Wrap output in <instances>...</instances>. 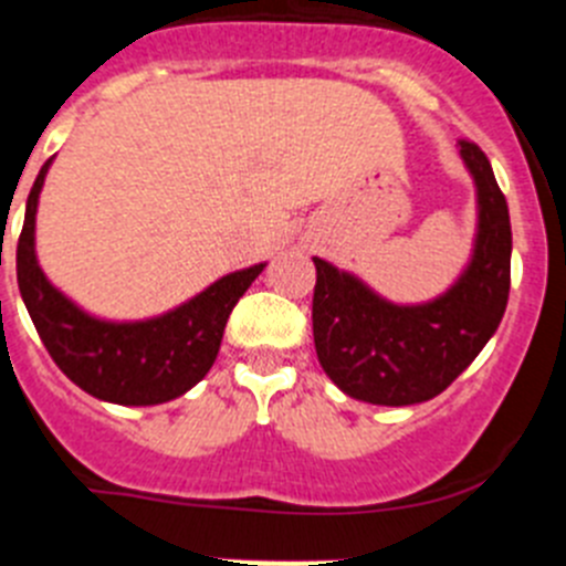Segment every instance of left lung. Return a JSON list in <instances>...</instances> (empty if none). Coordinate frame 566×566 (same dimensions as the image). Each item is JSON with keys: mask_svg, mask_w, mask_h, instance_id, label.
Segmentation results:
<instances>
[{"mask_svg": "<svg viewBox=\"0 0 566 566\" xmlns=\"http://www.w3.org/2000/svg\"><path fill=\"white\" fill-rule=\"evenodd\" d=\"M476 184V240L468 266L439 297L399 306L352 272L314 258L312 326L323 371L371 405H417L442 394L496 334L510 294V212L488 155L459 142Z\"/></svg>", "mask_w": 566, "mask_h": 566, "instance_id": "left-lung-1", "label": "left lung"}]
</instances>
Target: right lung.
Listing matches in <instances>:
<instances>
[{
    "label": "right lung",
    "instance_id": "1",
    "mask_svg": "<svg viewBox=\"0 0 566 566\" xmlns=\"http://www.w3.org/2000/svg\"><path fill=\"white\" fill-rule=\"evenodd\" d=\"M53 161V158H50ZM50 161L28 195L17 247V280L30 319L53 363L90 397L115 405H161L187 394L212 368L234 303L266 263L214 280L178 308L115 323L78 308L36 260V209Z\"/></svg>",
    "mask_w": 566,
    "mask_h": 566
}]
</instances>
